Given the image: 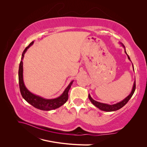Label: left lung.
<instances>
[{
	"instance_id": "1",
	"label": "left lung",
	"mask_w": 147,
	"mask_h": 147,
	"mask_svg": "<svg viewBox=\"0 0 147 147\" xmlns=\"http://www.w3.org/2000/svg\"><path fill=\"white\" fill-rule=\"evenodd\" d=\"M119 43L121 44V45H122V47L124 48V53H125L126 54L128 59L130 61H131V59H130L129 56L127 54L125 47H124V45H123V44L121 42H119ZM132 67H133V70L134 71V65H132ZM135 90H136V80H135V81L134 82V84H133L132 91H131L130 94H129L126 97H125V98H124L123 100H122L121 101H120V102H118V103L115 104H111V105H110V104H108L101 103V102H97V101L93 99L92 97H91V96H90V94H89V95H88V98H89V99H90V100L91 101V102L93 105H94L95 107H96L97 108H98L99 109H100V110L105 111V112H114V111L118 110L120 109L121 108H122L123 106H124L127 104V102L129 101V100L131 98V97L132 96L133 94H134V93Z\"/></svg>"
}]
</instances>
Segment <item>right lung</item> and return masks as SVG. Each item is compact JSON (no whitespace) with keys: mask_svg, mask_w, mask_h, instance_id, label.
Returning <instances> with one entry per match:
<instances>
[{"mask_svg":"<svg viewBox=\"0 0 147 147\" xmlns=\"http://www.w3.org/2000/svg\"><path fill=\"white\" fill-rule=\"evenodd\" d=\"M34 41L31 42L28 47H26L24 51L23 52L21 56V59L19 66L18 71V79H19V85L21 94L23 96L24 99L28 102L31 105L34 107L35 108L41 110L50 111L60 107L61 106L64 105L68 100V92L70 88L72 86L74 80L70 82L64 92L61 96L55 99H45L43 97L34 94L31 92L26 87L24 80H23V60L24 57V54L27 51L28 49L32 46L34 44Z\"/></svg>","mask_w":147,"mask_h":147,"instance_id":"right-lung-1","label":"right lung"}]
</instances>
